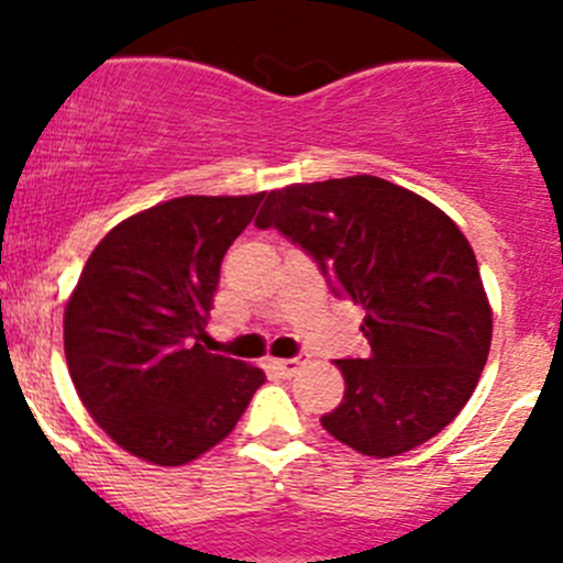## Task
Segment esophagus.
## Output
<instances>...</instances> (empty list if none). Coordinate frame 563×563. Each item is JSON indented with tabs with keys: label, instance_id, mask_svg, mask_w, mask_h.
<instances>
[{
	"label": "esophagus",
	"instance_id": "1",
	"mask_svg": "<svg viewBox=\"0 0 563 563\" xmlns=\"http://www.w3.org/2000/svg\"><path fill=\"white\" fill-rule=\"evenodd\" d=\"M272 365H275V371H280L283 376L291 378L294 373H297L299 367H302V360H275V362H272Z\"/></svg>",
	"mask_w": 563,
	"mask_h": 563
}]
</instances>
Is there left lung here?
Instances as JSON below:
<instances>
[{"mask_svg": "<svg viewBox=\"0 0 563 563\" xmlns=\"http://www.w3.org/2000/svg\"><path fill=\"white\" fill-rule=\"evenodd\" d=\"M308 250L365 310V360H338L343 402L323 430L367 457L424 444L457 417L485 371L493 310L476 255L435 203L360 174L272 190L255 218Z\"/></svg>", "mask_w": 563, "mask_h": 563, "instance_id": "1", "label": "left lung"}]
</instances>
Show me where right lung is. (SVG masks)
I'll use <instances>...</instances> for the list:
<instances>
[{
  "mask_svg": "<svg viewBox=\"0 0 563 563\" xmlns=\"http://www.w3.org/2000/svg\"><path fill=\"white\" fill-rule=\"evenodd\" d=\"M264 192L181 196L113 225L65 308L67 371L113 444L185 465L236 428L264 371L209 354L220 261Z\"/></svg>",
  "mask_w": 563,
  "mask_h": 563,
  "instance_id": "obj_1",
  "label": "right lung"
}]
</instances>
